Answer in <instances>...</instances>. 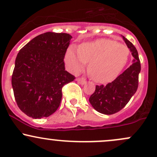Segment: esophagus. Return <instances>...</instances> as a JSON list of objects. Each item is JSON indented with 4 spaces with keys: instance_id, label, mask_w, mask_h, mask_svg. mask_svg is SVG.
Returning a JSON list of instances; mask_svg holds the SVG:
<instances>
[{
    "instance_id": "1",
    "label": "esophagus",
    "mask_w": 157,
    "mask_h": 157,
    "mask_svg": "<svg viewBox=\"0 0 157 157\" xmlns=\"http://www.w3.org/2000/svg\"><path fill=\"white\" fill-rule=\"evenodd\" d=\"M76 81L78 82V83H80L81 85H85V84H86V81H85V78H78L76 79Z\"/></svg>"
}]
</instances>
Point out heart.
<instances>
[{"instance_id": "b5f03b06", "label": "heart", "mask_w": 157, "mask_h": 157, "mask_svg": "<svg viewBox=\"0 0 157 157\" xmlns=\"http://www.w3.org/2000/svg\"><path fill=\"white\" fill-rule=\"evenodd\" d=\"M129 50L114 40H100L79 45L77 52L69 48L65 60L70 70L79 72L88 63L87 71L98 83H106L115 78L126 64Z\"/></svg>"}]
</instances>
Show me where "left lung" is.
<instances>
[{
    "instance_id": "1",
    "label": "left lung",
    "mask_w": 157,
    "mask_h": 157,
    "mask_svg": "<svg viewBox=\"0 0 157 157\" xmlns=\"http://www.w3.org/2000/svg\"><path fill=\"white\" fill-rule=\"evenodd\" d=\"M122 36L134 59L132 65L112 82L105 86H96L95 91L89 98V102L101 114H113L121 111L130 100L139 86V75L141 71L139 54L132 43Z\"/></svg>"
}]
</instances>
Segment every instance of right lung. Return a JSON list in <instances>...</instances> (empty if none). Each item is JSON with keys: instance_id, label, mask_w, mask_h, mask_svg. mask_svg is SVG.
<instances>
[{"instance_id": "obj_1", "label": "right lung", "mask_w": 157, "mask_h": 157, "mask_svg": "<svg viewBox=\"0 0 157 157\" xmlns=\"http://www.w3.org/2000/svg\"><path fill=\"white\" fill-rule=\"evenodd\" d=\"M71 39L68 33L46 32L18 53L12 86L18 108L32 118L47 117L56 112L62 87L75 79L65 70L63 61Z\"/></svg>"}]
</instances>
